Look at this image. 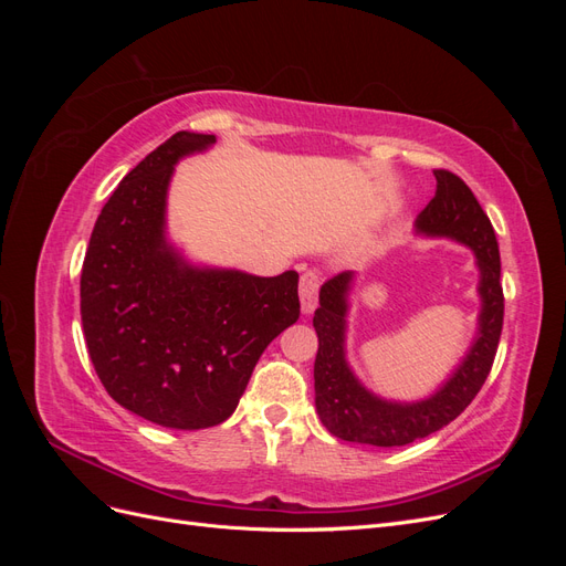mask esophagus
Masks as SVG:
<instances>
[{
  "mask_svg": "<svg viewBox=\"0 0 566 566\" xmlns=\"http://www.w3.org/2000/svg\"><path fill=\"white\" fill-rule=\"evenodd\" d=\"M318 273L316 271H304L300 279V302H302V314H312L318 302Z\"/></svg>",
  "mask_w": 566,
  "mask_h": 566,
  "instance_id": "1",
  "label": "esophagus"
}]
</instances>
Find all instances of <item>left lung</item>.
Here are the masks:
<instances>
[{
  "label": "left lung",
  "instance_id": "obj_1",
  "mask_svg": "<svg viewBox=\"0 0 566 566\" xmlns=\"http://www.w3.org/2000/svg\"><path fill=\"white\" fill-rule=\"evenodd\" d=\"M437 193L416 219V233L451 238L474 252L476 293L482 310L476 335L451 378L420 401H389L373 394L347 364V314L354 271H342L321 285L314 328L318 354L314 364L316 413L333 437L366 447H406L447 427L482 389L493 366L503 331V285L499 241L482 205L468 184L449 169H434Z\"/></svg>",
  "mask_w": 566,
  "mask_h": 566
}]
</instances>
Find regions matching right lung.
Listing matches in <instances>:
<instances>
[{
	"mask_svg": "<svg viewBox=\"0 0 566 566\" xmlns=\"http://www.w3.org/2000/svg\"><path fill=\"white\" fill-rule=\"evenodd\" d=\"M214 134L177 132L101 210L80 279L84 339L111 397L169 430L224 422L273 337L300 318L297 271L198 266L167 238L175 165Z\"/></svg>",
	"mask_w": 566,
	"mask_h": 566,
	"instance_id": "add662e5",
	"label": "right lung"
}]
</instances>
